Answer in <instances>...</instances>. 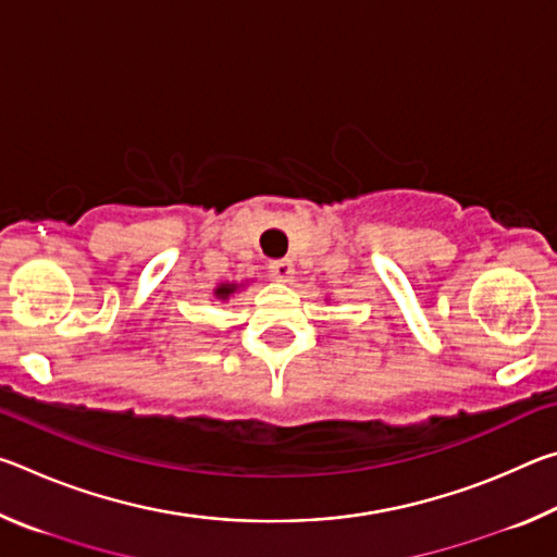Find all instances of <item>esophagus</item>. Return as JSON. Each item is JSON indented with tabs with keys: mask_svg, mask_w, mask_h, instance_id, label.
<instances>
[{
	"mask_svg": "<svg viewBox=\"0 0 557 557\" xmlns=\"http://www.w3.org/2000/svg\"><path fill=\"white\" fill-rule=\"evenodd\" d=\"M270 272L272 277H277L280 282H287L292 275H295V265H292V260H275L270 262Z\"/></svg>",
	"mask_w": 557,
	"mask_h": 557,
	"instance_id": "1",
	"label": "esophagus"
}]
</instances>
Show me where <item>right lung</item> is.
I'll use <instances>...</instances> for the list:
<instances>
[{
  "mask_svg": "<svg viewBox=\"0 0 557 557\" xmlns=\"http://www.w3.org/2000/svg\"><path fill=\"white\" fill-rule=\"evenodd\" d=\"M243 285H245V282H221V285L213 289V297L221 299V301H228L233 295H238Z\"/></svg>",
  "mask_w": 557,
  "mask_h": 557,
  "instance_id": "right-lung-1",
  "label": "right lung"
}]
</instances>
